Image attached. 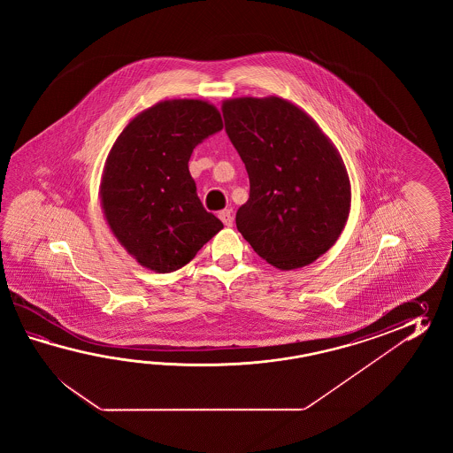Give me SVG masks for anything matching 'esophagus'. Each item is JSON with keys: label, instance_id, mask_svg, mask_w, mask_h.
Returning a JSON list of instances; mask_svg holds the SVG:
<instances>
[{"label": "esophagus", "instance_id": "obj_1", "mask_svg": "<svg viewBox=\"0 0 453 453\" xmlns=\"http://www.w3.org/2000/svg\"><path fill=\"white\" fill-rule=\"evenodd\" d=\"M219 219L222 220L225 226H233V213H231V211H228V209L219 212Z\"/></svg>", "mask_w": 453, "mask_h": 453}]
</instances>
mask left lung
Returning a JSON list of instances; mask_svg holds the SVG:
<instances>
[{
    "mask_svg": "<svg viewBox=\"0 0 453 453\" xmlns=\"http://www.w3.org/2000/svg\"><path fill=\"white\" fill-rule=\"evenodd\" d=\"M225 129L250 174L236 226L280 270L326 254L347 225L351 184L337 147L311 116L281 96L223 100Z\"/></svg>",
    "mask_w": 453,
    "mask_h": 453,
    "instance_id": "1",
    "label": "left lung"
}]
</instances>
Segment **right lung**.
<instances>
[{
  "label": "right lung",
  "mask_w": 453,
  "mask_h": 453,
  "mask_svg": "<svg viewBox=\"0 0 453 453\" xmlns=\"http://www.w3.org/2000/svg\"><path fill=\"white\" fill-rule=\"evenodd\" d=\"M222 127L217 106L173 98L135 115L116 137L100 203L113 236L145 269H181L222 230L203 209L188 166L194 147Z\"/></svg>",
  "instance_id": "1"
}]
</instances>
